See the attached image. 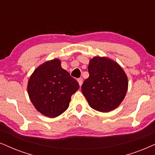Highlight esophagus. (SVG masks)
Instances as JSON below:
<instances>
[{
  "mask_svg": "<svg viewBox=\"0 0 155 155\" xmlns=\"http://www.w3.org/2000/svg\"><path fill=\"white\" fill-rule=\"evenodd\" d=\"M77 81L79 82V86H81V84H82V83H83V79H82L81 78H79V79H77Z\"/></svg>",
  "mask_w": 155,
  "mask_h": 155,
  "instance_id": "obj_1",
  "label": "esophagus"
}]
</instances>
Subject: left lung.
<instances>
[{
	"label": "left lung",
	"mask_w": 155,
	"mask_h": 155,
	"mask_svg": "<svg viewBox=\"0 0 155 155\" xmlns=\"http://www.w3.org/2000/svg\"><path fill=\"white\" fill-rule=\"evenodd\" d=\"M89 76L84 81L81 91L92 108L109 112L124 99L127 90V78L122 68L114 61L95 57L88 67Z\"/></svg>",
	"instance_id": "8db88e82"
}]
</instances>
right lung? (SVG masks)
I'll return each mask as SVG.
<instances>
[{"label": "right lung", "instance_id": "right-lung-1", "mask_svg": "<svg viewBox=\"0 0 155 155\" xmlns=\"http://www.w3.org/2000/svg\"><path fill=\"white\" fill-rule=\"evenodd\" d=\"M79 83L61 67L55 59L40 65L28 81L30 98L35 108L49 117L61 115L68 108L71 95L79 89Z\"/></svg>", "mask_w": 155, "mask_h": 155}]
</instances>
